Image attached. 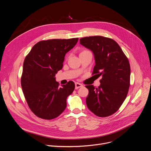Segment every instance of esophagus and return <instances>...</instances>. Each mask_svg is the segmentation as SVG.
Returning <instances> with one entry per match:
<instances>
[{
  "label": "esophagus",
  "instance_id": "esophagus-1",
  "mask_svg": "<svg viewBox=\"0 0 151 151\" xmlns=\"http://www.w3.org/2000/svg\"><path fill=\"white\" fill-rule=\"evenodd\" d=\"M82 85L79 82H76L75 83V89H78L80 87H82Z\"/></svg>",
  "mask_w": 151,
  "mask_h": 151
}]
</instances>
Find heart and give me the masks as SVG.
<instances>
[{"mask_svg": "<svg viewBox=\"0 0 151 151\" xmlns=\"http://www.w3.org/2000/svg\"><path fill=\"white\" fill-rule=\"evenodd\" d=\"M88 51H88V50H83V51H82L81 53H83V52H88ZM80 53V54H81Z\"/></svg>", "mask_w": 151, "mask_h": 151, "instance_id": "b5f03b06", "label": "heart"}]
</instances>
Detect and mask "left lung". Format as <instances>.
I'll return each instance as SVG.
<instances>
[{"label":"left lung","instance_id":"1","mask_svg":"<svg viewBox=\"0 0 151 151\" xmlns=\"http://www.w3.org/2000/svg\"><path fill=\"white\" fill-rule=\"evenodd\" d=\"M80 44L94 55L93 74L102 76L98 88L85 86L89 90L87 106L97 116H109L119 109L127 96L130 85V63L112 39L101 36L85 37L80 39Z\"/></svg>","mask_w":151,"mask_h":151}]
</instances>
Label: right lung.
I'll list each match as a JSON object with an SVG mask.
<instances>
[{
  "instance_id": "add662e5",
  "label": "right lung",
  "mask_w": 151,
  "mask_h": 151,
  "mask_svg": "<svg viewBox=\"0 0 151 151\" xmlns=\"http://www.w3.org/2000/svg\"><path fill=\"white\" fill-rule=\"evenodd\" d=\"M78 40V38L41 40L26 57L21 87L29 108L37 117L50 120L66 109L67 97L75 85L69 81L60 88L55 75L62 69L66 54Z\"/></svg>"
}]
</instances>
